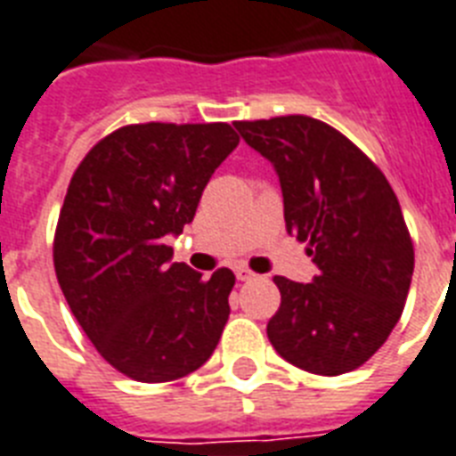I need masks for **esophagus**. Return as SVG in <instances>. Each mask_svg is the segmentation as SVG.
<instances>
[{"label": "esophagus", "mask_w": 456, "mask_h": 456, "mask_svg": "<svg viewBox=\"0 0 456 456\" xmlns=\"http://www.w3.org/2000/svg\"><path fill=\"white\" fill-rule=\"evenodd\" d=\"M234 273H236V279H239V281H250V279H255V273L250 272L248 266H243V265L236 266Z\"/></svg>", "instance_id": "obj_1"}]
</instances>
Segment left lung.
Instances as JSON below:
<instances>
[{"label": "left lung", "mask_w": 456, "mask_h": 456, "mask_svg": "<svg viewBox=\"0 0 456 456\" xmlns=\"http://www.w3.org/2000/svg\"><path fill=\"white\" fill-rule=\"evenodd\" d=\"M234 126L276 168L288 234L309 243L318 266L312 283L273 276L281 306L269 342L314 375L361 368L408 299L414 248L401 203L382 170L323 121L290 114Z\"/></svg>", "instance_id": "left-lung-1"}]
</instances>
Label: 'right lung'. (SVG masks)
I'll return each instance as SVG.
<instances>
[{"label":"right lung","instance_id":"add662e5","mask_svg":"<svg viewBox=\"0 0 456 456\" xmlns=\"http://www.w3.org/2000/svg\"><path fill=\"white\" fill-rule=\"evenodd\" d=\"M229 124H131L94 144L69 180L53 239L61 290L98 354L135 382H173L216 351L234 273L170 262L236 150Z\"/></svg>","mask_w":456,"mask_h":456}]
</instances>
